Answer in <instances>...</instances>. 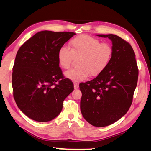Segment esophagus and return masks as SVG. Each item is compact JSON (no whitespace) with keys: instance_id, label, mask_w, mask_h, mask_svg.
Returning <instances> with one entry per match:
<instances>
[{"instance_id":"34e87169","label":"esophagus","mask_w":151,"mask_h":151,"mask_svg":"<svg viewBox=\"0 0 151 151\" xmlns=\"http://www.w3.org/2000/svg\"><path fill=\"white\" fill-rule=\"evenodd\" d=\"M74 89H77L79 88V84H77V83H75L74 84Z\"/></svg>"}]
</instances>
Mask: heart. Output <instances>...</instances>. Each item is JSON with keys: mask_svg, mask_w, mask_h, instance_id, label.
I'll return each instance as SVG.
<instances>
[{"mask_svg": "<svg viewBox=\"0 0 151 151\" xmlns=\"http://www.w3.org/2000/svg\"><path fill=\"white\" fill-rule=\"evenodd\" d=\"M70 50L65 46L58 48L57 61L63 69H68L74 58H78L79 67L65 73L67 78L76 82L83 81L89 77L97 76L103 72L111 62L113 49L110 43L100 41L88 35L77 36L69 42Z\"/></svg>", "mask_w": 151, "mask_h": 151, "instance_id": "b5f03b06", "label": "heart"}]
</instances>
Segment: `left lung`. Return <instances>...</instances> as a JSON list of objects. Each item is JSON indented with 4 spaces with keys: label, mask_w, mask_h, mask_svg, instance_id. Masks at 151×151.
<instances>
[{
    "label": "left lung",
    "mask_w": 151,
    "mask_h": 151,
    "mask_svg": "<svg viewBox=\"0 0 151 151\" xmlns=\"http://www.w3.org/2000/svg\"><path fill=\"white\" fill-rule=\"evenodd\" d=\"M97 36L111 40L113 55L103 72L94 79L79 84L81 111L90 124L103 127L120 119L129 109L139 70L129 43L113 34Z\"/></svg>",
    "instance_id": "left-lung-1"
}]
</instances>
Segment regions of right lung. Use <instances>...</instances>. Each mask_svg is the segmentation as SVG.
Returning <instances> with one entry per match:
<instances>
[{
    "instance_id": "right-lung-1",
    "label": "right lung",
    "mask_w": 151,
    "mask_h": 151,
    "mask_svg": "<svg viewBox=\"0 0 151 151\" xmlns=\"http://www.w3.org/2000/svg\"><path fill=\"white\" fill-rule=\"evenodd\" d=\"M73 32L42 31L18 50L12 68L13 96L21 111L31 119L45 122L57 117L64 99L74 90L57 61L58 48Z\"/></svg>"
}]
</instances>
